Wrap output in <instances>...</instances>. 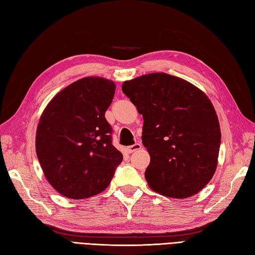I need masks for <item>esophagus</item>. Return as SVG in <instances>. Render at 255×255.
<instances>
[{"mask_svg":"<svg viewBox=\"0 0 255 255\" xmlns=\"http://www.w3.org/2000/svg\"><path fill=\"white\" fill-rule=\"evenodd\" d=\"M141 147H142L141 143H135V144H133V145L127 146V147H126V151H127V153L131 154V153H133V152H135V151H138V149H140Z\"/></svg>","mask_w":255,"mask_h":255,"instance_id":"1","label":"esophagus"}]
</instances>
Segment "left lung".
<instances>
[{"label": "left lung", "mask_w": 255, "mask_h": 255, "mask_svg": "<svg viewBox=\"0 0 255 255\" xmlns=\"http://www.w3.org/2000/svg\"><path fill=\"white\" fill-rule=\"evenodd\" d=\"M122 89L143 116L142 143L151 156L148 186L179 199L200 192L215 172L221 144L210 99L190 82L167 73L135 77Z\"/></svg>", "instance_id": "1"}]
</instances>
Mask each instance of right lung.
<instances>
[{
	"mask_svg": "<svg viewBox=\"0 0 255 255\" xmlns=\"http://www.w3.org/2000/svg\"><path fill=\"white\" fill-rule=\"evenodd\" d=\"M115 88L107 78L84 77L59 91L43 111L36 155L45 178L64 197L84 199L103 192L123 160L104 117Z\"/></svg>",
	"mask_w": 255,
	"mask_h": 255,
	"instance_id": "1",
	"label": "right lung"
}]
</instances>
